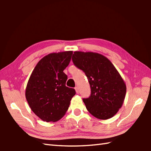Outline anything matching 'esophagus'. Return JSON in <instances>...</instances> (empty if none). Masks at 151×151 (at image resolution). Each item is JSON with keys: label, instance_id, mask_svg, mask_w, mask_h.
Listing matches in <instances>:
<instances>
[{"label": "esophagus", "instance_id": "1", "mask_svg": "<svg viewBox=\"0 0 151 151\" xmlns=\"http://www.w3.org/2000/svg\"><path fill=\"white\" fill-rule=\"evenodd\" d=\"M75 90H76V93H79L80 90H79V88H78V86H76V87H75Z\"/></svg>", "mask_w": 151, "mask_h": 151}]
</instances>
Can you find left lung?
<instances>
[{
	"mask_svg": "<svg viewBox=\"0 0 151 151\" xmlns=\"http://www.w3.org/2000/svg\"><path fill=\"white\" fill-rule=\"evenodd\" d=\"M73 62L84 72L91 95L83 99L88 111L99 119H108L117 113L126 95L127 87L114 65L102 54L75 51Z\"/></svg>",
	"mask_w": 151,
	"mask_h": 151,
	"instance_id": "obj_1",
	"label": "left lung"
}]
</instances>
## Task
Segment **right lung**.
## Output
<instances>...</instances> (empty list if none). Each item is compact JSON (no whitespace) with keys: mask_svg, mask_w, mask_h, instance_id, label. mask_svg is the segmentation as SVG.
I'll return each mask as SVG.
<instances>
[{"mask_svg":"<svg viewBox=\"0 0 151 151\" xmlns=\"http://www.w3.org/2000/svg\"><path fill=\"white\" fill-rule=\"evenodd\" d=\"M73 51L51 53L43 57L32 73L25 96L31 110L41 119L55 122L65 114L75 89L67 87L68 66Z\"/></svg>","mask_w":151,"mask_h":151,"instance_id":"add662e5","label":"right lung"}]
</instances>
